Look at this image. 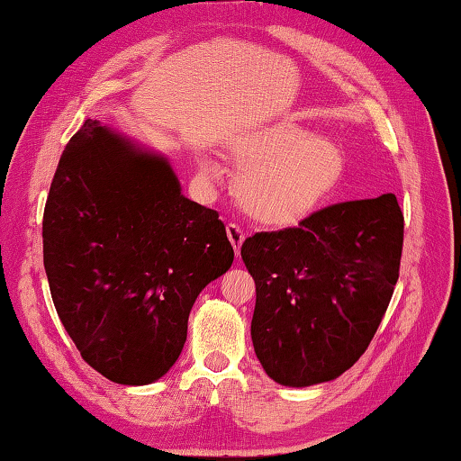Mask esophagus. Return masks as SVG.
Here are the masks:
<instances>
[{"mask_svg":"<svg viewBox=\"0 0 461 461\" xmlns=\"http://www.w3.org/2000/svg\"><path fill=\"white\" fill-rule=\"evenodd\" d=\"M227 237H229V240H230L232 249L237 250V255H239V253H240L242 240H245V232H242V229L239 227V224L229 222V224H227Z\"/></svg>","mask_w":461,"mask_h":461,"instance_id":"1","label":"esophagus"}]
</instances>
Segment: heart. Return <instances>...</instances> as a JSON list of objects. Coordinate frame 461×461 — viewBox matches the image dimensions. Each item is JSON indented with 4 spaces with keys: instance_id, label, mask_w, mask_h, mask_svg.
I'll return each mask as SVG.
<instances>
[{
    "instance_id": "1",
    "label": "heart",
    "mask_w": 461,
    "mask_h": 461,
    "mask_svg": "<svg viewBox=\"0 0 461 461\" xmlns=\"http://www.w3.org/2000/svg\"><path fill=\"white\" fill-rule=\"evenodd\" d=\"M240 168L237 196L250 219L286 227L323 204L343 175V154L323 136L294 122L268 124L239 136L229 146ZM206 176H219L212 160H203Z\"/></svg>"
}]
</instances>
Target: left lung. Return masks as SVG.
Returning a JSON list of instances; mask_svg holds the SVG:
<instances>
[{
  "label": "left lung",
  "instance_id": "8db88e82",
  "mask_svg": "<svg viewBox=\"0 0 461 461\" xmlns=\"http://www.w3.org/2000/svg\"><path fill=\"white\" fill-rule=\"evenodd\" d=\"M402 249L395 194L337 203L242 242L257 286L250 337L267 375L307 387L349 369L392 301Z\"/></svg>",
  "mask_w": 461,
  "mask_h": 461
}]
</instances>
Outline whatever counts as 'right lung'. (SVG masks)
Instances as JSON below:
<instances>
[{"instance_id":"obj_1","label":"right lung","mask_w":461,"mask_h":461,"mask_svg":"<svg viewBox=\"0 0 461 461\" xmlns=\"http://www.w3.org/2000/svg\"><path fill=\"white\" fill-rule=\"evenodd\" d=\"M41 237L59 321L82 359L122 385L175 366L198 293L234 258L219 212L182 196L167 160L95 120L62 152Z\"/></svg>"}]
</instances>
